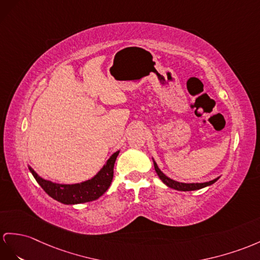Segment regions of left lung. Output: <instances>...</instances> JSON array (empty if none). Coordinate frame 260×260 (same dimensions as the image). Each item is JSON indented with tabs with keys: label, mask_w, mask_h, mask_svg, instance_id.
Listing matches in <instances>:
<instances>
[{
	"label": "left lung",
	"mask_w": 260,
	"mask_h": 260,
	"mask_svg": "<svg viewBox=\"0 0 260 260\" xmlns=\"http://www.w3.org/2000/svg\"><path fill=\"white\" fill-rule=\"evenodd\" d=\"M153 164H154V169H155L156 174L159 175V178L161 179V181L164 183V184L171 188L178 189V191H184V192L185 191H195V189H200V188H203L206 186H210L213 184V183H215L219 179V178H217V179H214L210 182H205V183H181V182L174 181L172 179L168 178V176L159 169V167H157V164L155 163L154 160H153Z\"/></svg>",
	"instance_id": "left-lung-1"
}]
</instances>
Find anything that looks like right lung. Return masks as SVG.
Listing matches in <instances>:
<instances>
[{"label": "right lung", "mask_w": 260, "mask_h": 260, "mask_svg": "<svg viewBox=\"0 0 260 260\" xmlns=\"http://www.w3.org/2000/svg\"><path fill=\"white\" fill-rule=\"evenodd\" d=\"M118 154L119 151L115 152L104 168L92 179L77 183V184H58V183L44 180L30 167H28V169L37 183L50 198L66 205L80 204L99 199L109 188L113 178V167H115Z\"/></svg>", "instance_id": "right-lung-1"}]
</instances>
